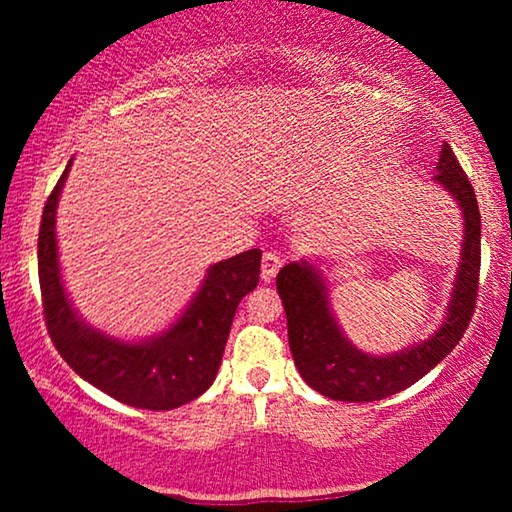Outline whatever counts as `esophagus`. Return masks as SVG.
I'll use <instances>...</instances> for the list:
<instances>
[{"mask_svg": "<svg viewBox=\"0 0 512 512\" xmlns=\"http://www.w3.org/2000/svg\"><path fill=\"white\" fill-rule=\"evenodd\" d=\"M281 264H284V257H281L279 252H272V250L264 252V257H262V279L272 281L276 272L281 269Z\"/></svg>", "mask_w": 512, "mask_h": 512, "instance_id": "34e87169", "label": "esophagus"}]
</instances>
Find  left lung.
I'll return each mask as SVG.
<instances>
[{
    "label": "left lung",
    "instance_id": "left-lung-1",
    "mask_svg": "<svg viewBox=\"0 0 512 512\" xmlns=\"http://www.w3.org/2000/svg\"><path fill=\"white\" fill-rule=\"evenodd\" d=\"M433 182L462 211V248L448 308L431 337L392 354H370L346 337L330 303V289L313 260L289 262L276 274V291L286 310L289 346L298 373L320 395L337 402H378L407 390L460 344L474 313L479 289L481 216L477 195L448 144L438 156Z\"/></svg>",
    "mask_w": 512,
    "mask_h": 512
}]
</instances>
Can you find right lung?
Instances as JSON below:
<instances>
[{
	"mask_svg": "<svg viewBox=\"0 0 512 512\" xmlns=\"http://www.w3.org/2000/svg\"><path fill=\"white\" fill-rule=\"evenodd\" d=\"M72 161L48 197L38 236L40 291L52 342L76 375L117 402L151 411L182 407L214 383L238 303L260 281L262 250L211 264L192 301L163 332L144 339L103 332L79 315L62 276L55 226Z\"/></svg>",
	"mask_w": 512,
	"mask_h": 512,
	"instance_id": "right-lung-1",
	"label": "right lung"
}]
</instances>
